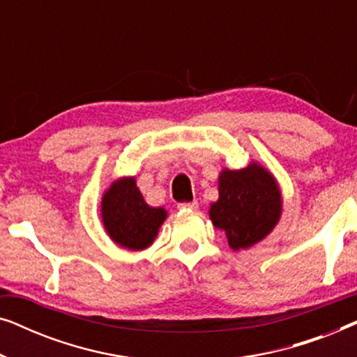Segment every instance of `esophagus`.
Listing matches in <instances>:
<instances>
[{
    "mask_svg": "<svg viewBox=\"0 0 357 357\" xmlns=\"http://www.w3.org/2000/svg\"><path fill=\"white\" fill-rule=\"evenodd\" d=\"M178 209H190V211H197V209H198V203H197V202L178 203Z\"/></svg>",
    "mask_w": 357,
    "mask_h": 357,
    "instance_id": "34e87169",
    "label": "esophagus"
}]
</instances>
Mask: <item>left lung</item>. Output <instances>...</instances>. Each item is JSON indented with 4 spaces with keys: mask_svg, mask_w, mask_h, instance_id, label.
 <instances>
[{
    "mask_svg": "<svg viewBox=\"0 0 357 357\" xmlns=\"http://www.w3.org/2000/svg\"><path fill=\"white\" fill-rule=\"evenodd\" d=\"M282 199L275 177L252 162L245 169H224L219 198L209 208L214 226L226 232L232 250L248 248L265 238L281 218Z\"/></svg>",
    "mask_w": 357,
    "mask_h": 357,
    "instance_id": "1",
    "label": "left lung"
}]
</instances>
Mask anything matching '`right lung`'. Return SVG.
Segmentation results:
<instances>
[{
	"label": "right lung",
	"instance_id": "1",
	"mask_svg": "<svg viewBox=\"0 0 357 357\" xmlns=\"http://www.w3.org/2000/svg\"><path fill=\"white\" fill-rule=\"evenodd\" d=\"M100 216L112 241L135 252L144 250L154 242L167 211L149 206L136 187L135 177H123L115 180L102 197Z\"/></svg>",
	"mask_w": 357,
	"mask_h": 357
}]
</instances>
